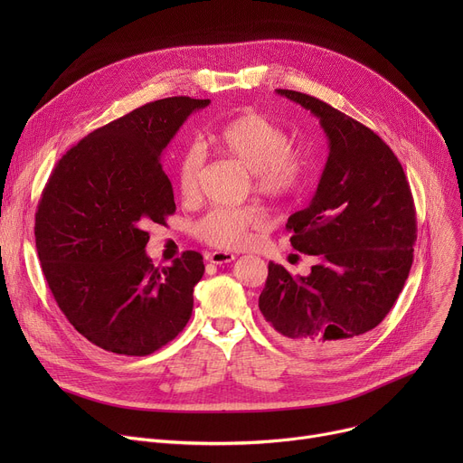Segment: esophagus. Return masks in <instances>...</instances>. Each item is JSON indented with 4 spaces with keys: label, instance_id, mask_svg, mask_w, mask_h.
Segmentation results:
<instances>
[{
    "label": "esophagus",
    "instance_id": "obj_1",
    "mask_svg": "<svg viewBox=\"0 0 463 463\" xmlns=\"http://www.w3.org/2000/svg\"><path fill=\"white\" fill-rule=\"evenodd\" d=\"M204 257L212 264H225V262H232L236 259V255L229 253V251H208Z\"/></svg>",
    "mask_w": 463,
    "mask_h": 463
}]
</instances>
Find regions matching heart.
<instances>
[{
    "instance_id": "obj_1",
    "label": "heart",
    "mask_w": 463,
    "mask_h": 463,
    "mask_svg": "<svg viewBox=\"0 0 463 463\" xmlns=\"http://www.w3.org/2000/svg\"><path fill=\"white\" fill-rule=\"evenodd\" d=\"M213 142L223 156L251 170V187L260 197L287 201L298 194L311 176V159L290 146L288 133L255 110H244L213 133ZM204 150L189 144L176 163V185L184 199H194L204 173ZM266 223V213L257 204L240 208H215L194 225L204 244L219 250L246 248L253 234Z\"/></svg>"
}]
</instances>
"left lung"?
<instances>
[{"label": "left lung", "instance_id": "obj_1", "mask_svg": "<svg viewBox=\"0 0 463 463\" xmlns=\"http://www.w3.org/2000/svg\"><path fill=\"white\" fill-rule=\"evenodd\" d=\"M276 91L319 118L330 152L311 203L285 225L293 248L317 264L293 276L270 262L259 309L295 349L325 356L392 309L412 264L417 212L402 163L377 133L317 97Z\"/></svg>", "mask_w": 463, "mask_h": 463}]
</instances>
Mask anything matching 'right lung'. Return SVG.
Instances as JSON below:
<instances>
[{"label": "right lung", "mask_w": 463, "mask_h": 463, "mask_svg": "<svg viewBox=\"0 0 463 463\" xmlns=\"http://www.w3.org/2000/svg\"><path fill=\"white\" fill-rule=\"evenodd\" d=\"M210 99L166 97L95 129L58 161L35 212V246L54 300L88 342L146 356L184 330L203 255L166 269L146 255L152 223L176 212L161 154Z\"/></svg>", "instance_id": "right-lung-1"}]
</instances>
